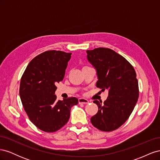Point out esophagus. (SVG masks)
<instances>
[{
  "instance_id": "obj_1",
  "label": "esophagus",
  "mask_w": 160,
  "mask_h": 160,
  "mask_svg": "<svg viewBox=\"0 0 160 160\" xmlns=\"http://www.w3.org/2000/svg\"><path fill=\"white\" fill-rule=\"evenodd\" d=\"M79 104H88V103H89V101L85 98H79Z\"/></svg>"
}]
</instances>
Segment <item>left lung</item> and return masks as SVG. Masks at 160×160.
<instances>
[{
    "instance_id": "1",
    "label": "left lung",
    "mask_w": 160,
    "mask_h": 160,
    "mask_svg": "<svg viewBox=\"0 0 160 160\" xmlns=\"http://www.w3.org/2000/svg\"><path fill=\"white\" fill-rule=\"evenodd\" d=\"M88 59L98 75L96 86L108 90L104 102L95 100L98 111L91 118L94 127L103 132L119 128L129 118L139 98L138 81L133 66L108 48L87 51Z\"/></svg>"
}]
</instances>
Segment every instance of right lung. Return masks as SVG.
Masks as SVG:
<instances>
[{
  "instance_id": "obj_1",
  "label": "right lung",
  "mask_w": 160,
  "mask_h": 160,
  "mask_svg": "<svg viewBox=\"0 0 160 160\" xmlns=\"http://www.w3.org/2000/svg\"><path fill=\"white\" fill-rule=\"evenodd\" d=\"M71 52L48 51L27 65L21 77L19 95L28 118L38 129L55 132L67 123L71 108L78 99L57 100L56 84L62 81Z\"/></svg>"
}]
</instances>
